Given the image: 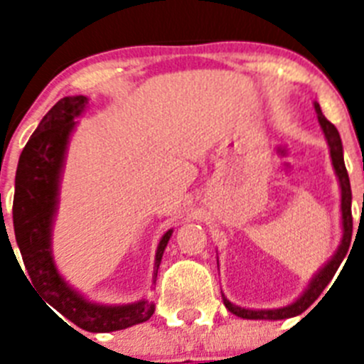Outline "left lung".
<instances>
[{
    "label": "left lung",
    "instance_id": "left-lung-1",
    "mask_svg": "<svg viewBox=\"0 0 364 364\" xmlns=\"http://www.w3.org/2000/svg\"><path fill=\"white\" fill-rule=\"evenodd\" d=\"M315 111H317V118H319V124L323 127V133L328 140V146H330V154H332V164L333 169L337 173V178H339L341 184V211H343V240H341V246L337 247L336 255L332 257V260L321 269L314 279H311L308 290L294 302L290 306L279 308V310H247V308L235 306L233 302L228 301L224 295V306L235 314L237 317H242V319H268V321H279V319H288V317H295V315H301L302 311L308 310V308L317 301L323 290L328 286V282L332 281L333 275H336L337 268L341 266L343 259L346 257L350 250V242H352V189H350V178L348 171H346L345 159H343V144H341L339 131L336 129V125L332 122H328L324 118L323 111H321L319 104H315Z\"/></svg>",
    "mask_w": 364,
    "mask_h": 364
}]
</instances>
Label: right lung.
<instances>
[{"instance_id":"add662e5","label":"right lung","mask_w":364,"mask_h":364,"mask_svg":"<svg viewBox=\"0 0 364 364\" xmlns=\"http://www.w3.org/2000/svg\"><path fill=\"white\" fill-rule=\"evenodd\" d=\"M87 105L89 100L85 96H65L45 114L38 129L28 138L16 171L12 220L28 281L45 301L82 330L95 333L117 332L149 319L154 314V304L146 299L124 306H104L85 301L63 281L50 253V230L56 213L67 142L76 124L74 118H78ZM171 233L173 230L166 231L159 244L154 277Z\"/></svg>"}]
</instances>
